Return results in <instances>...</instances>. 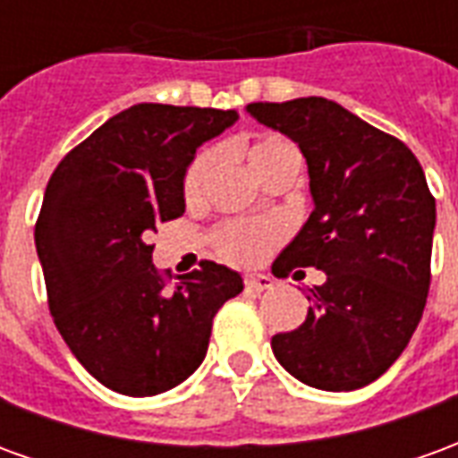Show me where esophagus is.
Returning <instances> with one entry per match:
<instances>
[{
  "label": "esophagus",
  "mask_w": 458,
  "mask_h": 458,
  "mask_svg": "<svg viewBox=\"0 0 458 458\" xmlns=\"http://www.w3.org/2000/svg\"><path fill=\"white\" fill-rule=\"evenodd\" d=\"M245 287H248V292H267V289L275 287V282H272V277H267V275H255V277H248L245 279Z\"/></svg>",
  "instance_id": "34e87169"
}]
</instances>
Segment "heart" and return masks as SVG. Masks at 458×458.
I'll use <instances>...</instances> for the list:
<instances>
[{
  "instance_id": "obj_1",
  "label": "heart",
  "mask_w": 458,
  "mask_h": 458,
  "mask_svg": "<svg viewBox=\"0 0 458 458\" xmlns=\"http://www.w3.org/2000/svg\"><path fill=\"white\" fill-rule=\"evenodd\" d=\"M284 154H297V149L282 140L277 134H267L245 144V157L250 161V169L259 174L267 164H272ZM210 166H213V154L203 151L196 159L191 161L189 171L183 176V193L186 199H193L203 191V183L208 179ZM216 248L220 258L235 265H255L259 259H265L269 250L282 240V225L277 220H228L216 230Z\"/></svg>"
}]
</instances>
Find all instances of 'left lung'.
Wrapping results in <instances>:
<instances>
[{
	"mask_svg": "<svg viewBox=\"0 0 458 458\" xmlns=\"http://www.w3.org/2000/svg\"><path fill=\"white\" fill-rule=\"evenodd\" d=\"M248 113L297 141L314 210L272 265L327 272L309 289L304 324L272 336L282 368L341 393L373 383L400 358L422 318L437 206L403 141L327 98L250 103Z\"/></svg>",
	"mask_w": 458,
	"mask_h": 458,
	"instance_id": "left-lung-1",
	"label": "left lung"
}]
</instances>
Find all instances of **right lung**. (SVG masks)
Masks as SVG:
<instances>
[{"mask_svg": "<svg viewBox=\"0 0 458 458\" xmlns=\"http://www.w3.org/2000/svg\"><path fill=\"white\" fill-rule=\"evenodd\" d=\"M235 110L140 103L64 157L48 179L34 240L55 328L95 380L149 397L206 358L213 317L242 277L210 259L166 277L151 265L157 225L183 216V176Z\"/></svg>", "mask_w": 458, "mask_h": 458, "instance_id": "obj_1", "label": "right lung"}]
</instances>
